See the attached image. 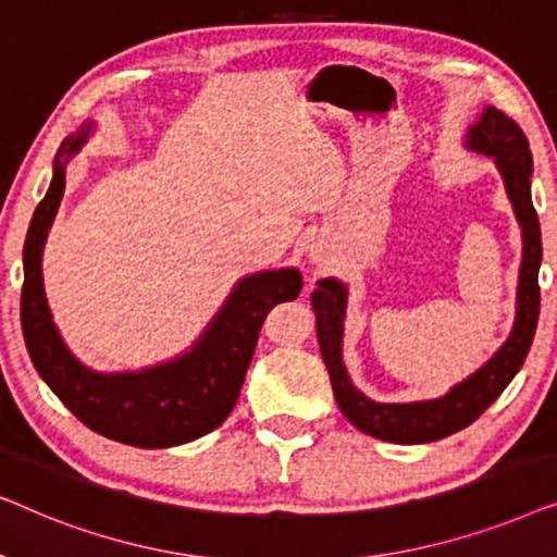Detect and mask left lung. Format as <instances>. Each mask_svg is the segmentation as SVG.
I'll use <instances>...</instances> for the list:
<instances>
[{"instance_id":"8db88e82","label":"left lung","mask_w":557,"mask_h":557,"mask_svg":"<svg viewBox=\"0 0 557 557\" xmlns=\"http://www.w3.org/2000/svg\"><path fill=\"white\" fill-rule=\"evenodd\" d=\"M467 147L479 151V154L494 157L502 177H505L507 195L522 225L524 240L512 334L482 370H476L474 375L436 400L398 403L395 406V403H375L364 398L349 380L345 364H342V319H345L347 301L345 286L334 278H324L319 281V288L311 294V304H314L317 311L319 349H322L324 364L330 370L332 391L339 410L360 431L375 438L391 441V444H429V441L446 438L474 423L499 398L502 391L512 383V377L530 352L532 337H535L537 330V271L540 261H543V240H540L537 212L532 208L530 197L532 154L528 136L522 134V128L512 119L490 106L482 113V119L469 128Z\"/></svg>"}]
</instances>
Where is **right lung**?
Listing matches in <instances>:
<instances>
[{
	"label": "right lung",
	"mask_w": 557,
	"mask_h": 557,
	"mask_svg": "<svg viewBox=\"0 0 557 557\" xmlns=\"http://www.w3.org/2000/svg\"><path fill=\"white\" fill-rule=\"evenodd\" d=\"M90 132L63 141L55 157L48 195L37 205L25 240L22 284V334L40 377L63 406L90 431L139 448H164L215 431L238 400L258 334L269 311L294 301L301 292L296 269L253 273L243 278L208 332L180 360L141 372L101 375L75 360L60 339L42 292V246L65 189V162Z\"/></svg>",
	"instance_id": "1"
}]
</instances>
